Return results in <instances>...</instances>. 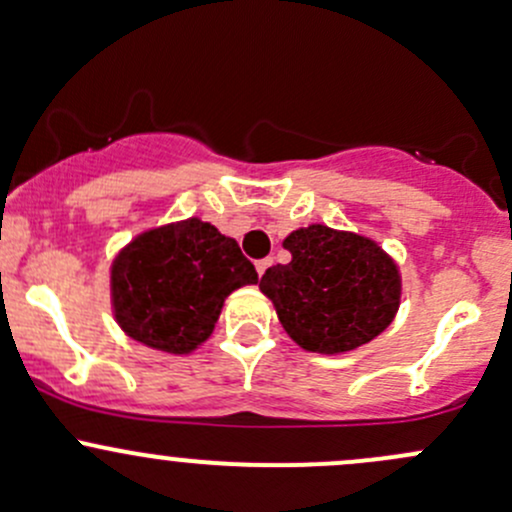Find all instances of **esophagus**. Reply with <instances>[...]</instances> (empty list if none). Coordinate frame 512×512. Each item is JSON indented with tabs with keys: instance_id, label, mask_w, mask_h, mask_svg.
<instances>
[{
	"instance_id": "1",
	"label": "esophagus",
	"mask_w": 512,
	"mask_h": 512,
	"mask_svg": "<svg viewBox=\"0 0 512 512\" xmlns=\"http://www.w3.org/2000/svg\"><path fill=\"white\" fill-rule=\"evenodd\" d=\"M270 265H272V257H265V260H257V262H255L257 274H260V277H262V274L267 272V267H270Z\"/></svg>"
}]
</instances>
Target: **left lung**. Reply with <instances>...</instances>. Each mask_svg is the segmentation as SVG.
I'll use <instances>...</instances> for the list:
<instances>
[{
	"label": "left lung",
	"instance_id": "1",
	"mask_svg": "<svg viewBox=\"0 0 512 512\" xmlns=\"http://www.w3.org/2000/svg\"><path fill=\"white\" fill-rule=\"evenodd\" d=\"M287 265L262 274L260 292L279 324L311 353L355 351L385 331L400 309V267L375 240L314 223L284 238Z\"/></svg>",
	"mask_w": 512,
	"mask_h": 512
}]
</instances>
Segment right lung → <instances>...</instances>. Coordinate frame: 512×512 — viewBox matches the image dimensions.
I'll use <instances>...</instances> for the list:
<instances>
[{
  "instance_id": "right-lung-1",
  "label": "right lung",
  "mask_w": 512,
  "mask_h": 512,
  "mask_svg": "<svg viewBox=\"0 0 512 512\" xmlns=\"http://www.w3.org/2000/svg\"><path fill=\"white\" fill-rule=\"evenodd\" d=\"M257 284L255 265L201 218L144 230L110 267L112 314L154 351L186 355L213 333L225 299Z\"/></svg>"
}]
</instances>
